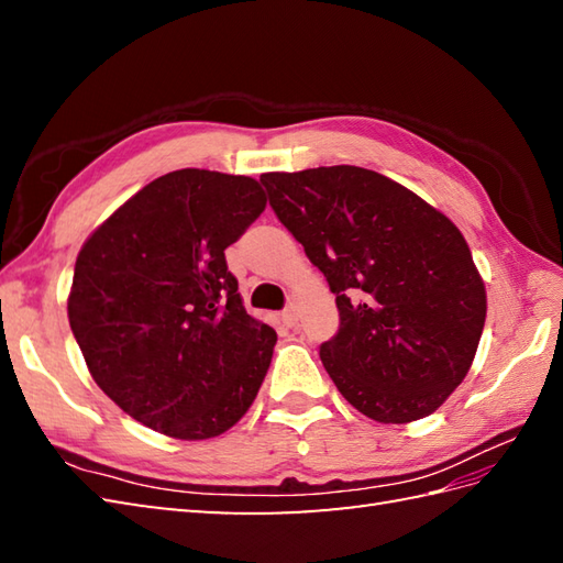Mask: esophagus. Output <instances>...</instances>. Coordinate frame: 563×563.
Instances as JSON below:
<instances>
[{
    "label": "esophagus",
    "instance_id": "1",
    "mask_svg": "<svg viewBox=\"0 0 563 563\" xmlns=\"http://www.w3.org/2000/svg\"><path fill=\"white\" fill-rule=\"evenodd\" d=\"M297 319H300V309H297V305H288V307H285V312H283V321H285V324L295 327Z\"/></svg>",
    "mask_w": 563,
    "mask_h": 563
}]
</instances>
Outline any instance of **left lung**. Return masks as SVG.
Here are the masks:
<instances>
[{"mask_svg":"<svg viewBox=\"0 0 563 563\" xmlns=\"http://www.w3.org/2000/svg\"><path fill=\"white\" fill-rule=\"evenodd\" d=\"M278 220L336 295L329 377L357 411L411 423L466 377L486 290L462 232L409 188L361 166L261 176Z\"/></svg>","mask_w":563,"mask_h":563,"instance_id":"obj_1","label":"left lung"}]
</instances>
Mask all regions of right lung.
<instances>
[{
  "label": "right lung",
  "mask_w": 563,
  "mask_h": 563,
  "mask_svg": "<svg viewBox=\"0 0 563 563\" xmlns=\"http://www.w3.org/2000/svg\"><path fill=\"white\" fill-rule=\"evenodd\" d=\"M266 210L256 178H154L84 242L67 300L93 382L178 440L222 435L254 404L275 331L246 314L224 249Z\"/></svg>",
  "instance_id": "right-lung-1"
}]
</instances>
